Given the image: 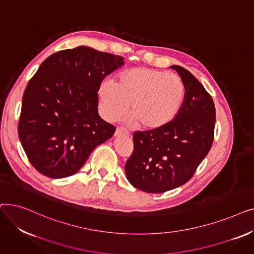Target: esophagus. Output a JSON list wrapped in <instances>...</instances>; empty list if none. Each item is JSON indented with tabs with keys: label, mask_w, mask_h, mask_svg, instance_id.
Here are the masks:
<instances>
[{
	"label": "esophagus",
	"mask_w": 254,
	"mask_h": 254,
	"mask_svg": "<svg viewBox=\"0 0 254 254\" xmlns=\"http://www.w3.org/2000/svg\"><path fill=\"white\" fill-rule=\"evenodd\" d=\"M115 136L116 137H120V136L127 137L128 136V131L126 128H124V127H117L116 131H115Z\"/></svg>",
	"instance_id": "obj_1"
}]
</instances>
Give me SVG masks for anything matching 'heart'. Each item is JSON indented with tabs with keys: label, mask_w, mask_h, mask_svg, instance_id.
Here are the masks:
<instances>
[{
	"label": "heart",
	"mask_w": 254,
	"mask_h": 254,
	"mask_svg": "<svg viewBox=\"0 0 254 254\" xmlns=\"http://www.w3.org/2000/svg\"><path fill=\"white\" fill-rule=\"evenodd\" d=\"M185 98L182 79L173 73L136 66L104 81L99 88L101 110L106 119L116 120L128 109L137 125L154 129L178 114Z\"/></svg>",
	"instance_id": "heart-1"
}]
</instances>
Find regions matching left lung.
Returning a JSON list of instances; mask_svg holds the SVG:
<instances>
[{
  "instance_id": "left-lung-1",
  "label": "left lung",
  "mask_w": 254,
  "mask_h": 254,
  "mask_svg": "<svg viewBox=\"0 0 254 254\" xmlns=\"http://www.w3.org/2000/svg\"><path fill=\"white\" fill-rule=\"evenodd\" d=\"M185 85V98L174 119L162 127L137 130L126 174L136 189L150 193L174 190L188 182L211 149L215 105L202 83L186 69L172 65Z\"/></svg>"
}]
</instances>
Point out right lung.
<instances>
[{
	"mask_svg": "<svg viewBox=\"0 0 254 254\" xmlns=\"http://www.w3.org/2000/svg\"><path fill=\"white\" fill-rule=\"evenodd\" d=\"M124 58L78 46L53 53L23 92L18 137L32 166L49 178L74 175L115 127L98 113V91Z\"/></svg>",
	"mask_w": 254,
	"mask_h": 254,
	"instance_id": "1",
	"label": "right lung"
}]
</instances>
